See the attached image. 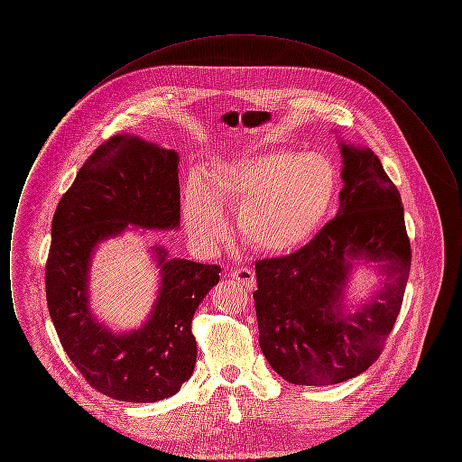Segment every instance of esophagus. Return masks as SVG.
I'll list each match as a JSON object with an SVG mask.
<instances>
[{"instance_id": "34e87169", "label": "esophagus", "mask_w": 462, "mask_h": 462, "mask_svg": "<svg viewBox=\"0 0 462 462\" xmlns=\"http://www.w3.org/2000/svg\"><path fill=\"white\" fill-rule=\"evenodd\" d=\"M230 277L234 281H237L245 289H253L254 284H256V277H254V272L251 268H237V270H234L230 273Z\"/></svg>"}]
</instances>
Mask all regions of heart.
<instances>
[{
  "label": "heart",
  "mask_w": 462,
  "mask_h": 462,
  "mask_svg": "<svg viewBox=\"0 0 462 462\" xmlns=\"http://www.w3.org/2000/svg\"><path fill=\"white\" fill-rule=\"evenodd\" d=\"M337 183L330 159L317 152L242 155L187 183L185 230L198 247L213 251L228 236L221 213L237 209L242 241L263 254H289L320 230Z\"/></svg>",
  "instance_id": "heart-1"
}]
</instances>
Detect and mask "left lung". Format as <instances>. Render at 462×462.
Wrapping results in <instances>:
<instances>
[{"instance_id":"1","label":"left lung","mask_w":462,"mask_h":462,"mask_svg":"<svg viewBox=\"0 0 462 462\" xmlns=\"http://www.w3.org/2000/svg\"><path fill=\"white\" fill-rule=\"evenodd\" d=\"M339 209L305 247L256 262L260 346L291 384L326 386L367 371L395 326L411 272V242L395 183L371 149L339 143ZM373 261L385 275L374 300L344 310L352 266Z\"/></svg>"}]
</instances>
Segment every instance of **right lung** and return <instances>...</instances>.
I'll return each mask as SVG.
<instances>
[{
    "mask_svg": "<svg viewBox=\"0 0 462 462\" xmlns=\"http://www.w3.org/2000/svg\"><path fill=\"white\" fill-rule=\"evenodd\" d=\"M173 230L180 225L178 154L133 134H114L78 171L51 221L46 301L67 356L89 386L121 402L151 403L178 393L194 373L192 319L218 264L168 258L152 247L159 291L149 320L112 332L89 310L88 277L97 245L128 226Z\"/></svg>",
    "mask_w": 462,
    "mask_h": 462,
    "instance_id": "add662e5",
    "label": "right lung"
}]
</instances>
